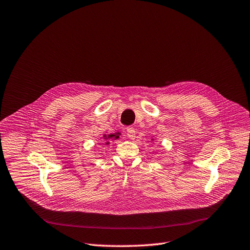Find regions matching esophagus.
<instances>
[{
    "label": "esophagus",
    "instance_id": "1",
    "mask_svg": "<svg viewBox=\"0 0 250 250\" xmlns=\"http://www.w3.org/2000/svg\"><path fill=\"white\" fill-rule=\"evenodd\" d=\"M126 136L128 137V139L134 140L136 137V129L134 127H127L126 128Z\"/></svg>",
    "mask_w": 250,
    "mask_h": 250
}]
</instances>
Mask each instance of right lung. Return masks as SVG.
<instances>
[{"label":"right lung","mask_w":250,"mask_h":250,"mask_svg":"<svg viewBox=\"0 0 250 250\" xmlns=\"http://www.w3.org/2000/svg\"><path fill=\"white\" fill-rule=\"evenodd\" d=\"M111 138H113V139H118L119 138V133H116V134H111V135H108V137L107 136H104V139L105 140H107V139H111ZM107 144H108V142H107Z\"/></svg>","instance_id":"add662e5"}]
</instances>
